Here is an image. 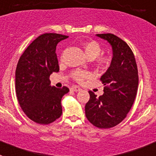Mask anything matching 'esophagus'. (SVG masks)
Masks as SVG:
<instances>
[{"label":"esophagus","instance_id":"34e87169","mask_svg":"<svg viewBox=\"0 0 156 156\" xmlns=\"http://www.w3.org/2000/svg\"><path fill=\"white\" fill-rule=\"evenodd\" d=\"M71 90L74 91V92H78V91L81 90V88H80L78 86H77V85H75V86L71 87Z\"/></svg>","mask_w":156,"mask_h":156}]
</instances>
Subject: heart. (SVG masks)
Segmentation results:
<instances>
[{
    "mask_svg": "<svg viewBox=\"0 0 156 156\" xmlns=\"http://www.w3.org/2000/svg\"><path fill=\"white\" fill-rule=\"evenodd\" d=\"M83 48L86 57L90 60L95 59L96 57V65L100 69H107L110 64V57L108 56H99L102 52V47L98 42L95 40L85 42L83 43ZM72 76L74 79L77 81H81L85 78L89 76V74L87 71H75L72 73Z\"/></svg>",
    "mask_w": 156,
    "mask_h": 156,
    "instance_id": "1",
    "label": "heart"
}]
</instances>
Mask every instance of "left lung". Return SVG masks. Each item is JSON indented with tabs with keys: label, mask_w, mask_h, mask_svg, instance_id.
<instances>
[{
	"label": "left lung",
	"mask_w": 156,
	"mask_h": 156,
	"mask_svg": "<svg viewBox=\"0 0 156 156\" xmlns=\"http://www.w3.org/2000/svg\"><path fill=\"white\" fill-rule=\"evenodd\" d=\"M113 49V58L100 80L103 95L97 97L88 91L90 99L85 105V116L95 127L102 129L116 126L127 116L135 99L138 72L132 50L120 38L111 33L97 34Z\"/></svg>",
	"instance_id": "8db88e82"
}]
</instances>
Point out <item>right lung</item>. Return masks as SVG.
<instances>
[{
	"label": "right lung",
	"mask_w": 156,
	"mask_h": 156,
	"mask_svg": "<svg viewBox=\"0 0 156 156\" xmlns=\"http://www.w3.org/2000/svg\"><path fill=\"white\" fill-rule=\"evenodd\" d=\"M68 37L57 33L38 36L24 51L17 64V99L26 116L40 124L53 123L62 114L61 99L69 88L51 87L50 76L59 71L57 43Z\"/></svg>",
	"instance_id": "add662e5"
}]
</instances>
